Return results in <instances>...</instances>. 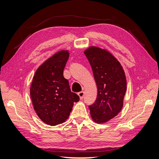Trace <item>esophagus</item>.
I'll return each instance as SVG.
<instances>
[{"instance_id": "obj_1", "label": "esophagus", "mask_w": 159, "mask_h": 159, "mask_svg": "<svg viewBox=\"0 0 159 159\" xmlns=\"http://www.w3.org/2000/svg\"><path fill=\"white\" fill-rule=\"evenodd\" d=\"M78 96L80 97V98L81 100L83 99L84 96V91H80V92L78 93Z\"/></svg>"}]
</instances>
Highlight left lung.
I'll use <instances>...</instances> for the list:
<instances>
[{
	"label": "left lung",
	"mask_w": 159,
	"mask_h": 159,
	"mask_svg": "<svg viewBox=\"0 0 159 159\" xmlns=\"http://www.w3.org/2000/svg\"><path fill=\"white\" fill-rule=\"evenodd\" d=\"M92 68L98 88L95 103L89 106L93 121L104 123L121 111L127 89L125 71L119 61L107 50L90 46L84 51Z\"/></svg>",
	"instance_id": "obj_1"
}]
</instances>
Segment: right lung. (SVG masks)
I'll return each mask as SVG.
<instances>
[{
	"instance_id": "obj_1",
	"label": "right lung",
	"mask_w": 159,
	"mask_h": 159,
	"mask_svg": "<svg viewBox=\"0 0 159 159\" xmlns=\"http://www.w3.org/2000/svg\"><path fill=\"white\" fill-rule=\"evenodd\" d=\"M68 57V50L55 53L38 67L30 86L34 109L43 122L51 126L64 123L74 103L80 100L63 75Z\"/></svg>"
}]
</instances>
